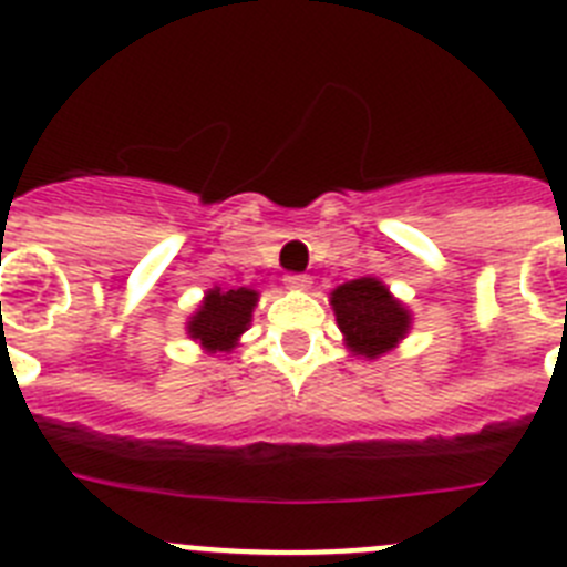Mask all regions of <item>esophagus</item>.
<instances>
[{
    "label": "esophagus",
    "mask_w": 567,
    "mask_h": 567,
    "mask_svg": "<svg viewBox=\"0 0 567 567\" xmlns=\"http://www.w3.org/2000/svg\"><path fill=\"white\" fill-rule=\"evenodd\" d=\"M284 284H287L289 289H309L312 287V278L303 272H289L287 278H284Z\"/></svg>",
    "instance_id": "esophagus-1"
}]
</instances>
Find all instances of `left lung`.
Returning a JSON list of instances; mask_svg holds the SVG:
<instances>
[{"label": "left lung", "mask_w": 567, "mask_h": 567, "mask_svg": "<svg viewBox=\"0 0 567 567\" xmlns=\"http://www.w3.org/2000/svg\"><path fill=\"white\" fill-rule=\"evenodd\" d=\"M332 307L349 349L363 358L389 352L409 329V312L374 278L349 280L334 289Z\"/></svg>", "instance_id": "left-lung-1"}]
</instances>
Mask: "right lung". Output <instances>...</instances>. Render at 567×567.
Masks as SVG:
<instances>
[{
	"mask_svg": "<svg viewBox=\"0 0 567 567\" xmlns=\"http://www.w3.org/2000/svg\"><path fill=\"white\" fill-rule=\"evenodd\" d=\"M258 303V292L252 289H213L204 300V307L189 320V334L202 340L209 352H229L238 334L249 327L252 309Z\"/></svg>",
	"mask_w": 567,
	"mask_h": 567,
	"instance_id": "right-lung-1",
	"label": "right lung"
}]
</instances>
